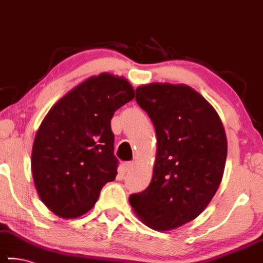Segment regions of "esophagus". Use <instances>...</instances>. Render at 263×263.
Here are the masks:
<instances>
[{"instance_id":"obj_1","label":"esophagus","mask_w":263,"mask_h":263,"mask_svg":"<svg viewBox=\"0 0 263 263\" xmlns=\"http://www.w3.org/2000/svg\"><path fill=\"white\" fill-rule=\"evenodd\" d=\"M134 166V162L133 161H129V162H124L122 166H121V171H122V172H128V171H130L132 170V167Z\"/></svg>"}]
</instances>
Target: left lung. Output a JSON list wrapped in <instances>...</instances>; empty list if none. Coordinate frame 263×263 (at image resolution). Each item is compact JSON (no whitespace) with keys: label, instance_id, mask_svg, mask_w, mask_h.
<instances>
[{"label":"left lung","instance_id":"8db88e82","mask_svg":"<svg viewBox=\"0 0 263 263\" xmlns=\"http://www.w3.org/2000/svg\"><path fill=\"white\" fill-rule=\"evenodd\" d=\"M136 102L155 127L157 157L149 186L129 203L152 229H177L199 216L219 187L226 130L214 106L189 85H141Z\"/></svg>","mask_w":263,"mask_h":263}]
</instances>
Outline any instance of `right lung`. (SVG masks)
<instances>
[{
  "label": "right lung",
  "instance_id": "right-lung-1",
  "mask_svg": "<svg viewBox=\"0 0 263 263\" xmlns=\"http://www.w3.org/2000/svg\"><path fill=\"white\" fill-rule=\"evenodd\" d=\"M124 77L108 72L86 78L49 109L34 138L30 168L40 199L64 219L93 208L117 174L111 121L134 98Z\"/></svg>",
  "mask_w": 263,
  "mask_h": 263
}]
</instances>
